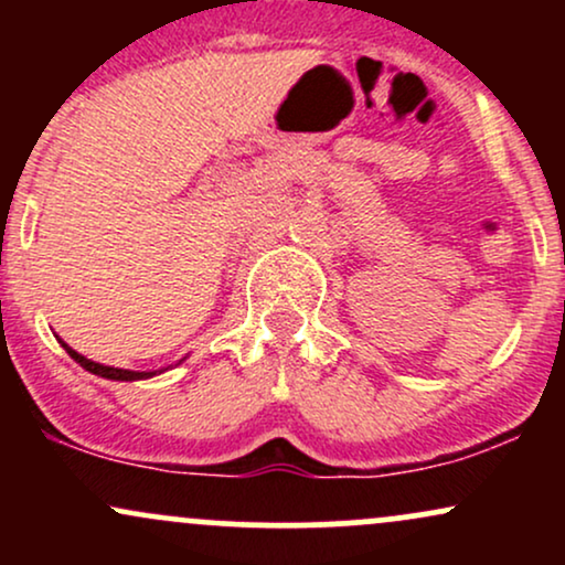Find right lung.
<instances>
[{"label":"right lung","instance_id":"1","mask_svg":"<svg viewBox=\"0 0 565 565\" xmlns=\"http://www.w3.org/2000/svg\"><path fill=\"white\" fill-rule=\"evenodd\" d=\"M61 342L63 348H66V353L71 355V359L76 361V364H79L82 369H87L89 374H97V377H106V380H116V382H138V380H151V377H157V374H161V372H167V369H151V372H135V369H119V366H103V364H95L93 359H84L82 353H76L74 348L71 345H66V342L63 340H57ZM185 361V359H183ZM183 361H178V364H183ZM174 364V366H178Z\"/></svg>","mask_w":565,"mask_h":565}]
</instances>
